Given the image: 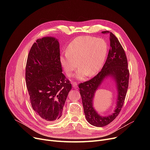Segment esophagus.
<instances>
[{"mask_svg": "<svg viewBox=\"0 0 150 150\" xmlns=\"http://www.w3.org/2000/svg\"><path fill=\"white\" fill-rule=\"evenodd\" d=\"M72 86H73V87H74L75 89H76V88H78V85H77V83H76L74 82V83H72Z\"/></svg>", "mask_w": 150, "mask_h": 150, "instance_id": "obj_1", "label": "esophagus"}]
</instances>
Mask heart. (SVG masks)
<instances>
[{
    "label": "heart",
    "mask_w": 150,
    "mask_h": 150,
    "mask_svg": "<svg viewBox=\"0 0 150 150\" xmlns=\"http://www.w3.org/2000/svg\"><path fill=\"white\" fill-rule=\"evenodd\" d=\"M108 53V45L103 39L91 36H80L69 44L67 52L61 54L59 62L67 76L72 74L78 64L80 69L75 77L82 80L87 75L92 76L100 72Z\"/></svg>",
    "instance_id": "b5f03b06"
}]
</instances>
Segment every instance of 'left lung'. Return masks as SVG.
<instances>
[{
  "label": "left lung",
  "instance_id": "obj_1",
  "mask_svg": "<svg viewBox=\"0 0 150 150\" xmlns=\"http://www.w3.org/2000/svg\"><path fill=\"white\" fill-rule=\"evenodd\" d=\"M102 33H109L110 49L105 64L96 76L78 86L86 119L91 125L97 127L108 125L119 115L127 95L129 76L127 56L118 39L108 31ZM108 79L115 83L117 95L114 112L105 116L98 114L94 108L93 100L96 91Z\"/></svg>",
  "mask_w": 150,
  "mask_h": 150
}]
</instances>
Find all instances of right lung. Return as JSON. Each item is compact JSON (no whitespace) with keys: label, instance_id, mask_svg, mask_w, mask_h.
<instances>
[{"label":"right lung","instance_id":"add662e5","mask_svg":"<svg viewBox=\"0 0 150 150\" xmlns=\"http://www.w3.org/2000/svg\"><path fill=\"white\" fill-rule=\"evenodd\" d=\"M59 43L53 36L39 39L28 55L25 81L35 113L45 122H56L62 114L72 84L62 73Z\"/></svg>","mask_w":150,"mask_h":150}]
</instances>
